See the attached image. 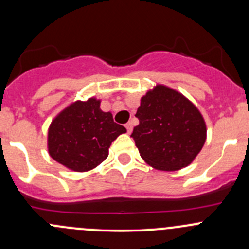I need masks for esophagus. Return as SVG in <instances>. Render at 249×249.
I'll use <instances>...</instances> for the list:
<instances>
[{"mask_svg": "<svg viewBox=\"0 0 249 249\" xmlns=\"http://www.w3.org/2000/svg\"><path fill=\"white\" fill-rule=\"evenodd\" d=\"M125 126H126L127 134H131V132H132V127H134V126H132V123L129 122L126 125H125Z\"/></svg>", "mask_w": 249, "mask_h": 249, "instance_id": "obj_1", "label": "esophagus"}]
</instances>
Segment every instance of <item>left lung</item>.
Listing matches in <instances>:
<instances>
[{"label":"left lung","mask_w":249,"mask_h":249,"mask_svg":"<svg viewBox=\"0 0 249 249\" xmlns=\"http://www.w3.org/2000/svg\"><path fill=\"white\" fill-rule=\"evenodd\" d=\"M134 127L141 158L159 171H177L192 164L207 137L197 107L177 90L157 84L141 97Z\"/></svg>","instance_id":"1"}]
</instances>
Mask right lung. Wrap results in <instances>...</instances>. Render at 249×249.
I'll return each mask as SVG.
<instances>
[{
	"label": "right lung",
	"instance_id": "1",
	"mask_svg": "<svg viewBox=\"0 0 249 249\" xmlns=\"http://www.w3.org/2000/svg\"><path fill=\"white\" fill-rule=\"evenodd\" d=\"M101 100L74 101L52 120L48 129V152L62 166L87 172L107 157L112 142L126 129L100 108Z\"/></svg>",
	"mask_w": 249,
	"mask_h": 249
}]
</instances>
